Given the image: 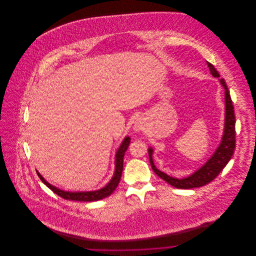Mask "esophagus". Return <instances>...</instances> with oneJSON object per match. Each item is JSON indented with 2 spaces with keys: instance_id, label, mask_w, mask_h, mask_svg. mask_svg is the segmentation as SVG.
<instances>
[{
  "instance_id": "34e87169",
  "label": "esophagus",
  "mask_w": 256,
  "mask_h": 256,
  "mask_svg": "<svg viewBox=\"0 0 256 256\" xmlns=\"http://www.w3.org/2000/svg\"><path fill=\"white\" fill-rule=\"evenodd\" d=\"M133 129L135 132H143L146 130V123L143 119L139 118L136 120L134 126H133Z\"/></svg>"
}]
</instances>
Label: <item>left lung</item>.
<instances>
[{
  "label": "left lung",
  "mask_w": 256,
  "mask_h": 256,
  "mask_svg": "<svg viewBox=\"0 0 256 256\" xmlns=\"http://www.w3.org/2000/svg\"><path fill=\"white\" fill-rule=\"evenodd\" d=\"M207 65L210 69V72L213 76L220 78L218 71L215 67L207 62ZM220 82L224 90V133L222 136V140L219 146L211 156V158L196 172L191 174L190 176L176 178L168 176L166 174L158 170L152 160L154 150L152 146L148 148V158L152 170L154 174L160 176L164 182L180 189H190L195 187H201L209 182H211L214 178L222 170V168L226 166V164L232 158L234 148H236V117L232 102L230 96V92L228 90L224 78H220Z\"/></svg>",
  "instance_id": "1"
}]
</instances>
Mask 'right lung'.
Instances as JSON below:
<instances>
[{
  "mask_svg": "<svg viewBox=\"0 0 256 256\" xmlns=\"http://www.w3.org/2000/svg\"><path fill=\"white\" fill-rule=\"evenodd\" d=\"M130 137H125L124 140L122 141L121 145L118 148L116 154H115V170L113 176L111 178L110 182L108 183L104 187L94 190V191H78V192H71V191H64L62 189H59L58 187L47 182L44 178L36 170L37 176L41 180V182L44 183L47 187H49L54 193L59 195L60 197L66 199V200H72V201H82V202H92V201H98L102 200L108 196L115 190V188L118 186L122 170H123V158L125 154V152L127 150L128 146L130 144Z\"/></svg>",
  "mask_w": 256,
  "mask_h": 256,
  "instance_id": "right-lung-1",
  "label": "right lung"
}]
</instances>
